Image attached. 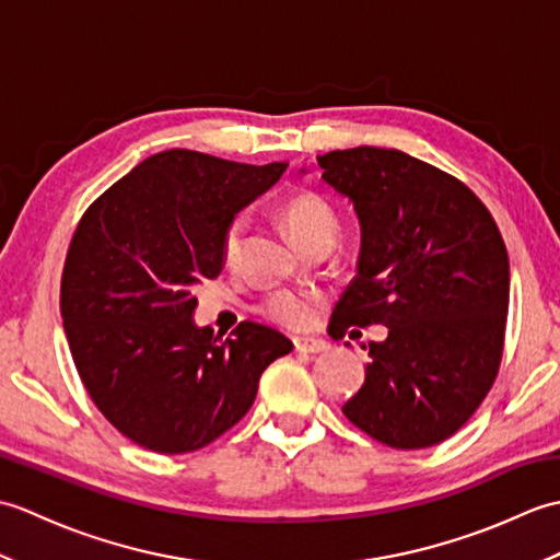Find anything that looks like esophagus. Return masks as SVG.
<instances>
[{
    "label": "esophagus",
    "instance_id": "obj_1",
    "mask_svg": "<svg viewBox=\"0 0 560 560\" xmlns=\"http://www.w3.org/2000/svg\"><path fill=\"white\" fill-rule=\"evenodd\" d=\"M293 347L299 353H323L329 349V343L323 339H307V337H299L293 339Z\"/></svg>",
    "mask_w": 560,
    "mask_h": 560
}]
</instances>
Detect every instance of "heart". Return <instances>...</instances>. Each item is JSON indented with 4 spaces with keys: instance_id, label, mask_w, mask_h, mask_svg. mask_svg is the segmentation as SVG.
Segmentation results:
<instances>
[{
    "instance_id": "obj_1",
    "label": "heart",
    "mask_w": 560,
    "mask_h": 560,
    "mask_svg": "<svg viewBox=\"0 0 560 560\" xmlns=\"http://www.w3.org/2000/svg\"><path fill=\"white\" fill-rule=\"evenodd\" d=\"M283 229L289 231L291 241L305 249L307 245H315L319 241L335 243L337 235V213L331 209L327 199L313 192H303L291 197L281 209ZM247 221L245 217H235L229 229L223 233V257L225 261H233L241 255L243 237H245ZM265 315L273 323L283 327H305L315 315V301L313 295L299 293V291H277L265 301Z\"/></svg>"
}]
</instances>
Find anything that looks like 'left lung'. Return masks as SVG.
<instances>
[{"instance_id": "left-lung-1", "label": "left lung", "mask_w": 560, "mask_h": 560, "mask_svg": "<svg viewBox=\"0 0 560 560\" xmlns=\"http://www.w3.org/2000/svg\"><path fill=\"white\" fill-rule=\"evenodd\" d=\"M317 163L361 223L355 279L329 327L339 337L387 327L385 341L368 343L365 383L341 411L389 447L443 443L479 409L501 365L510 299L501 231L467 185L404 151L355 147Z\"/></svg>"}]
</instances>
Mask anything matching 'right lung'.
<instances>
[{
	"label": "right lung",
	"mask_w": 560,
	"mask_h": 560,
	"mask_svg": "<svg viewBox=\"0 0 560 560\" xmlns=\"http://www.w3.org/2000/svg\"><path fill=\"white\" fill-rule=\"evenodd\" d=\"M289 163L153 153L103 192L71 237L59 311L91 399L132 443L183 455L243 419L265 368L293 343L241 323L219 341L195 323L192 289L217 279L223 233Z\"/></svg>",
	"instance_id": "obj_1"
}]
</instances>
